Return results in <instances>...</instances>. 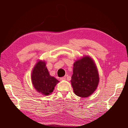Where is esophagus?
<instances>
[{
    "label": "esophagus",
    "instance_id": "esophagus-1",
    "mask_svg": "<svg viewBox=\"0 0 128 128\" xmlns=\"http://www.w3.org/2000/svg\"><path fill=\"white\" fill-rule=\"evenodd\" d=\"M60 80H65L66 79V76H64V77H61L60 78Z\"/></svg>",
    "mask_w": 128,
    "mask_h": 128
}]
</instances>
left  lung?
<instances>
[{"label":"left lung","instance_id":"1","mask_svg":"<svg viewBox=\"0 0 128 128\" xmlns=\"http://www.w3.org/2000/svg\"><path fill=\"white\" fill-rule=\"evenodd\" d=\"M71 84L76 95L88 97L92 95L98 86L99 75L92 58L85 56L77 60L73 66Z\"/></svg>","mask_w":128,"mask_h":128}]
</instances>
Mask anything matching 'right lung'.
<instances>
[{
	"mask_svg": "<svg viewBox=\"0 0 128 128\" xmlns=\"http://www.w3.org/2000/svg\"><path fill=\"white\" fill-rule=\"evenodd\" d=\"M32 81L34 88L38 92L48 95L53 92L59 81L51 76L44 62L40 61L34 66L32 74Z\"/></svg>",
	"mask_w": 128,
	"mask_h": 128,
	"instance_id": "right-lung-1",
	"label": "right lung"
}]
</instances>
